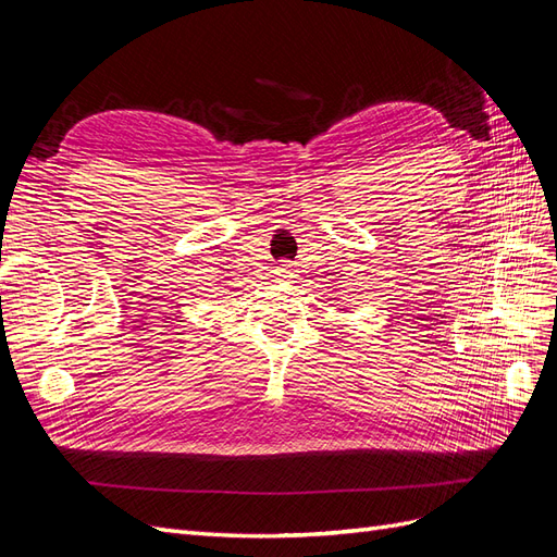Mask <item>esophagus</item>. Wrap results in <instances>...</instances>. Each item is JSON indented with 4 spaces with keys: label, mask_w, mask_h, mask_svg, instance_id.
Returning <instances> with one entry per match:
<instances>
[{
    "label": "esophagus",
    "mask_w": 557,
    "mask_h": 557,
    "mask_svg": "<svg viewBox=\"0 0 557 557\" xmlns=\"http://www.w3.org/2000/svg\"><path fill=\"white\" fill-rule=\"evenodd\" d=\"M276 274H278L281 278H290V276L295 274V269H293L290 264H281V267L276 269Z\"/></svg>",
    "instance_id": "1"
}]
</instances>
